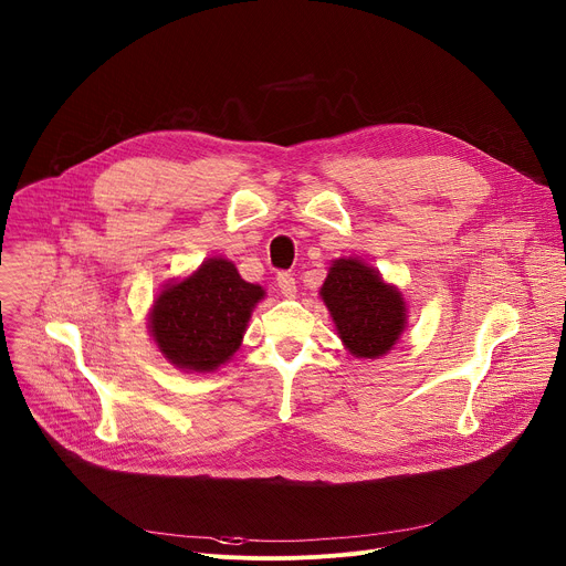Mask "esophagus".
<instances>
[{
	"label": "esophagus",
	"instance_id": "obj_1",
	"mask_svg": "<svg viewBox=\"0 0 566 566\" xmlns=\"http://www.w3.org/2000/svg\"><path fill=\"white\" fill-rule=\"evenodd\" d=\"M277 286H280L284 297H293L295 295V277H293V273H286V271L277 273Z\"/></svg>",
	"mask_w": 566,
	"mask_h": 566
}]
</instances>
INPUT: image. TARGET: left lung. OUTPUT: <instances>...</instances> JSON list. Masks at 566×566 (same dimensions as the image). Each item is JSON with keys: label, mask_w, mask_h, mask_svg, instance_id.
<instances>
[{"label": "left lung", "mask_w": 566, "mask_h": 566, "mask_svg": "<svg viewBox=\"0 0 566 566\" xmlns=\"http://www.w3.org/2000/svg\"><path fill=\"white\" fill-rule=\"evenodd\" d=\"M345 347L356 358L387 354L406 327V302L360 260H338L319 291Z\"/></svg>", "instance_id": "left-lung-1"}]
</instances>
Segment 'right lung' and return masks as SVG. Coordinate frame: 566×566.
Segmentation results:
<instances>
[{"mask_svg": "<svg viewBox=\"0 0 566 566\" xmlns=\"http://www.w3.org/2000/svg\"><path fill=\"white\" fill-rule=\"evenodd\" d=\"M262 286L241 280L228 260H208L197 273L160 291L149 315V329L172 365L212 371L241 345Z\"/></svg>", "mask_w": 566, "mask_h": 566, "instance_id": "obj_1", "label": "right lung"}]
</instances>
